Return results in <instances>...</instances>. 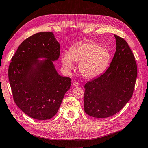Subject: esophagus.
<instances>
[{"instance_id":"1","label":"esophagus","mask_w":148,"mask_h":148,"mask_svg":"<svg viewBox=\"0 0 148 148\" xmlns=\"http://www.w3.org/2000/svg\"><path fill=\"white\" fill-rule=\"evenodd\" d=\"M73 86H75V87H77V86H79V83L77 82H75L73 83Z\"/></svg>"}]
</instances>
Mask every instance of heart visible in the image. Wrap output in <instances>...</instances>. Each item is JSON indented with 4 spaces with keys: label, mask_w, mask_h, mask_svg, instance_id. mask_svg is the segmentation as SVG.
Wrapping results in <instances>:
<instances>
[{
    "label": "heart",
    "mask_w": 148,
    "mask_h": 148,
    "mask_svg": "<svg viewBox=\"0 0 148 148\" xmlns=\"http://www.w3.org/2000/svg\"><path fill=\"white\" fill-rule=\"evenodd\" d=\"M110 59L109 52L93 42L76 44L69 53L62 55V64L67 71L73 69L74 62L79 64L80 73L87 79L95 78L104 72Z\"/></svg>",
    "instance_id": "b5f03b06"
}]
</instances>
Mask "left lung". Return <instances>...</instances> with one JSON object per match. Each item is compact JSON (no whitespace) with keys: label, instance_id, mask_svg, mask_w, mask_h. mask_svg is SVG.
<instances>
[{"label":"left lung","instance_id":"8db88e82","mask_svg":"<svg viewBox=\"0 0 148 148\" xmlns=\"http://www.w3.org/2000/svg\"><path fill=\"white\" fill-rule=\"evenodd\" d=\"M114 36L117 46L110 66L84 85V111L93 117L107 118L119 112L131 99L135 88V57L125 39Z\"/></svg>","mask_w":148,"mask_h":148}]
</instances>
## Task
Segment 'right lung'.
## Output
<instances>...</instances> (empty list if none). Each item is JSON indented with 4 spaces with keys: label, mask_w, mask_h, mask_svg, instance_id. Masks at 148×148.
Masks as SVG:
<instances>
[{
    "label": "right lung",
    "mask_w": 148,
    "mask_h": 148,
    "mask_svg": "<svg viewBox=\"0 0 148 148\" xmlns=\"http://www.w3.org/2000/svg\"><path fill=\"white\" fill-rule=\"evenodd\" d=\"M60 49L53 33L40 32L26 39L12 57L8 79L13 99L31 118H52L70 89L71 79L58 73L53 62Z\"/></svg>",
    "instance_id": "obj_1"
}]
</instances>
